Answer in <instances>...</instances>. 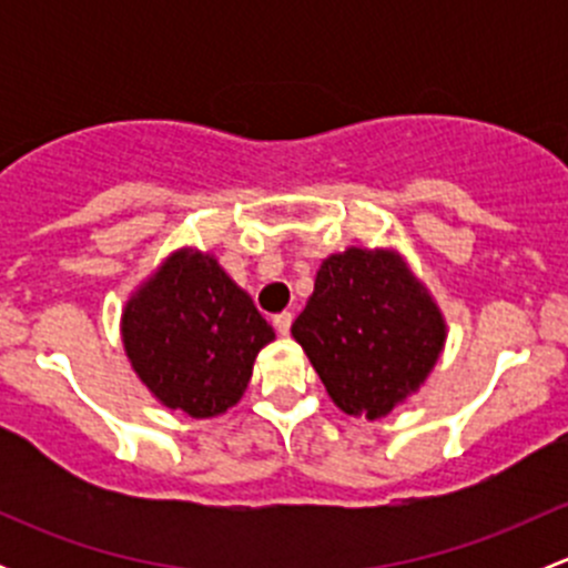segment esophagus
Segmentation results:
<instances>
[{
    "instance_id": "esophagus-1",
    "label": "esophagus",
    "mask_w": 568,
    "mask_h": 568,
    "mask_svg": "<svg viewBox=\"0 0 568 568\" xmlns=\"http://www.w3.org/2000/svg\"><path fill=\"white\" fill-rule=\"evenodd\" d=\"M272 321H274V329H277L280 335H288L291 324H294V313L283 311V313H277V316H274Z\"/></svg>"
}]
</instances>
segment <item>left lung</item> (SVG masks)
Instances as JSON below:
<instances>
[{
    "label": "left lung",
    "mask_w": 568,
    "mask_h": 568,
    "mask_svg": "<svg viewBox=\"0 0 568 568\" xmlns=\"http://www.w3.org/2000/svg\"><path fill=\"white\" fill-rule=\"evenodd\" d=\"M326 393L346 415L385 417L437 363L445 324L390 252L346 250L321 263L291 326Z\"/></svg>",
    "instance_id": "obj_1"
}]
</instances>
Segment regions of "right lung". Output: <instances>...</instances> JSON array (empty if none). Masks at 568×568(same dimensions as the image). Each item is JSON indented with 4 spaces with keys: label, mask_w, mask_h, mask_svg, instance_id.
I'll list each match as a JSON object with an SVG mask.
<instances>
[{
    "label": "right lung",
    "mask_w": 568,
    "mask_h": 568,
    "mask_svg": "<svg viewBox=\"0 0 568 568\" xmlns=\"http://www.w3.org/2000/svg\"><path fill=\"white\" fill-rule=\"evenodd\" d=\"M274 329L211 255L178 252L129 302L131 365L170 409L214 417L231 409Z\"/></svg>",
    "instance_id": "obj_1"
}]
</instances>
